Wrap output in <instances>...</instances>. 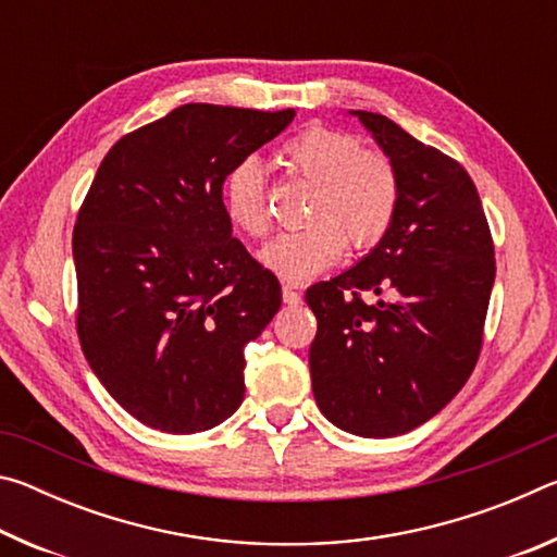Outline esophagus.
Listing matches in <instances>:
<instances>
[{
  "label": "esophagus",
  "instance_id": "esophagus-1",
  "mask_svg": "<svg viewBox=\"0 0 557 557\" xmlns=\"http://www.w3.org/2000/svg\"><path fill=\"white\" fill-rule=\"evenodd\" d=\"M282 299H285V305H299L301 295L292 285H282Z\"/></svg>",
  "mask_w": 557,
  "mask_h": 557
}]
</instances>
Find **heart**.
I'll list each match as a JSON object with an SVG mask.
<instances>
[{
    "mask_svg": "<svg viewBox=\"0 0 557 557\" xmlns=\"http://www.w3.org/2000/svg\"><path fill=\"white\" fill-rule=\"evenodd\" d=\"M289 174L314 184L309 223L277 233L258 250V262L285 282H307L342 258L346 240L371 250L393 228L400 209V174L393 159L363 147L354 132L309 125L280 149ZM223 213L235 231L260 238L270 225L265 172L256 157H243L223 176Z\"/></svg>",
    "mask_w": 557,
    "mask_h": 557,
    "instance_id": "b5f03b06",
    "label": "heart"
}]
</instances>
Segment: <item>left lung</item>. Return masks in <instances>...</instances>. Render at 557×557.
Wrapping results in <instances>:
<instances>
[{
    "label": "left lung",
    "mask_w": 557,
    "mask_h": 557,
    "mask_svg": "<svg viewBox=\"0 0 557 557\" xmlns=\"http://www.w3.org/2000/svg\"><path fill=\"white\" fill-rule=\"evenodd\" d=\"M351 115L398 166L400 209L369 256L307 289L317 317L309 371L329 422L395 437L437 414L474 371L494 240L465 166L379 112Z\"/></svg>",
    "instance_id": "obj_1"
}]
</instances>
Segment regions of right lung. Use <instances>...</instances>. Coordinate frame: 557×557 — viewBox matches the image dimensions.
<instances>
[{"instance_id":"add662e5","label":"right lung","mask_w":557,"mask_h":557,"mask_svg":"<svg viewBox=\"0 0 557 557\" xmlns=\"http://www.w3.org/2000/svg\"><path fill=\"white\" fill-rule=\"evenodd\" d=\"M295 110L188 102L117 139L73 228L81 348L147 428L194 435L240 408L243 348L282 301L277 277L233 238L228 169Z\"/></svg>"}]
</instances>
